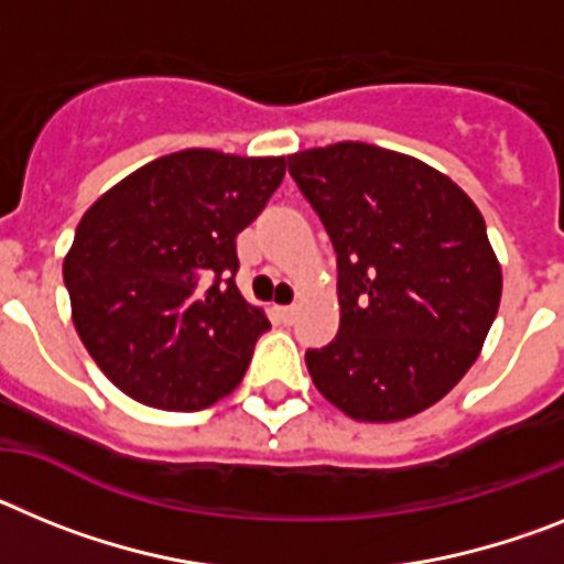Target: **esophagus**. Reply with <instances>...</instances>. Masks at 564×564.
Masks as SVG:
<instances>
[{"label":"esophagus","instance_id":"34e87169","mask_svg":"<svg viewBox=\"0 0 564 564\" xmlns=\"http://www.w3.org/2000/svg\"><path fill=\"white\" fill-rule=\"evenodd\" d=\"M295 315H297L295 306H278V317H281L283 323H292L295 321Z\"/></svg>","mask_w":564,"mask_h":564}]
</instances>
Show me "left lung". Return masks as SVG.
<instances>
[{
    "label": "left lung",
    "instance_id": "left-lung-1",
    "mask_svg": "<svg viewBox=\"0 0 564 564\" xmlns=\"http://www.w3.org/2000/svg\"><path fill=\"white\" fill-rule=\"evenodd\" d=\"M337 252L340 329L306 351L312 383L364 423L414 417L474 366L499 310L486 221L448 175L364 144L289 155Z\"/></svg>",
    "mask_w": 564,
    "mask_h": 564
}]
</instances>
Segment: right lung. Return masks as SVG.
Returning a JSON list of instances; mask_svg holds the SVG:
<instances>
[{"label": "right lung", "mask_w": 564, "mask_h": 564, "mask_svg": "<svg viewBox=\"0 0 564 564\" xmlns=\"http://www.w3.org/2000/svg\"><path fill=\"white\" fill-rule=\"evenodd\" d=\"M283 173V155L181 150L82 215L65 258L73 326L127 398L198 411L241 383L269 321L235 286V238Z\"/></svg>", "instance_id": "add662e5"}]
</instances>
